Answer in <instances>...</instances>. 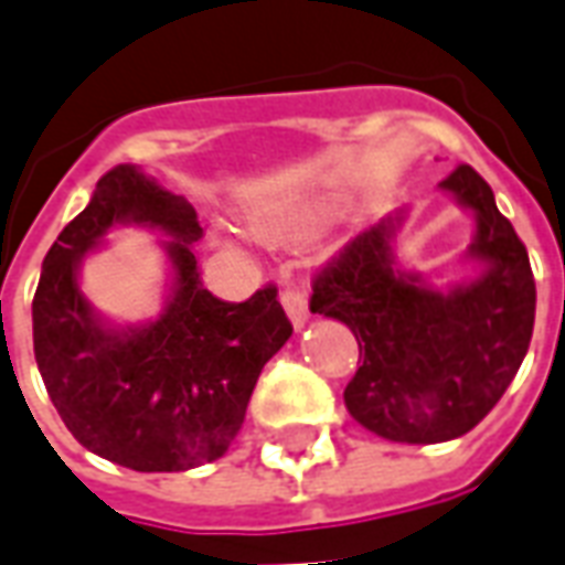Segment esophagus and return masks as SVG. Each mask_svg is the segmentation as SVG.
I'll return each instance as SVG.
<instances>
[{"mask_svg":"<svg viewBox=\"0 0 565 565\" xmlns=\"http://www.w3.org/2000/svg\"><path fill=\"white\" fill-rule=\"evenodd\" d=\"M281 302L287 308V315L294 320L296 327H302L308 320V296L302 287H296V284H284L281 290Z\"/></svg>","mask_w":565,"mask_h":565,"instance_id":"34e87169","label":"esophagus"}]
</instances>
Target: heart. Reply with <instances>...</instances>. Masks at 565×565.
<instances>
[{
  "instance_id": "b5f03b06",
  "label": "heart",
  "mask_w": 565,
  "mask_h": 565,
  "mask_svg": "<svg viewBox=\"0 0 565 565\" xmlns=\"http://www.w3.org/2000/svg\"><path fill=\"white\" fill-rule=\"evenodd\" d=\"M315 226V214L308 211H296V214H278V217H263L257 221V230L269 238H296L306 235Z\"/></svg>"
}]
</instances>
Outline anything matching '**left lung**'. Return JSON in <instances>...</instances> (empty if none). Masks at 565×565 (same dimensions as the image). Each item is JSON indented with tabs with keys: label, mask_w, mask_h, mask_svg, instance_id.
I'll use <instances>...</instances> for the list:
<instances>
[{
	"label": "left lung",
	"mask_w": 565,
	"mask_h": 565,
	"mask_svg": "<svg viewBox=\"0 0 565 565\" xmlns=\"http://www.w3.org/2000/svg\"><path fill=\"white\" fill-rule=\"evenodd\" d=\"M441 186L478 214V281L436 294L393 269V223L360 233L311 281L308 308L342 320L360 344L344 405L375 436L436 445L469 433L518 375L535 320L526 247L493 190L460 162Z\"/></svg>",
	"instance_id": "8db88e82"
}]
</instances>
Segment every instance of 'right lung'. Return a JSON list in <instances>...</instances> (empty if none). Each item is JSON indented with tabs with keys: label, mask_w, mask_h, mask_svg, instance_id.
Segmentation results:
<instances>
[{
	"label": "right lung",
	"mask_w": 565,
	"mask_h": 565,
	"mask_svg": "<svg viewBox=\"0 0 565 565\" xmlns=\"http://www.w3.org/2000/svg\"><path fill=\"white\" fill-rule=\"evenodd\" d=\"M115 222L173 235L175 296L136 331L103 328L77 290L79 257ZM196 211L136 166H115L47 250L32 299V348L51 403L81 445L136 472H184L230 448L259 372L294 335L266 284L223 302L199 281Z\"/></svg>",
	"instance_id": "right-lung-1"
}]
</instances>
